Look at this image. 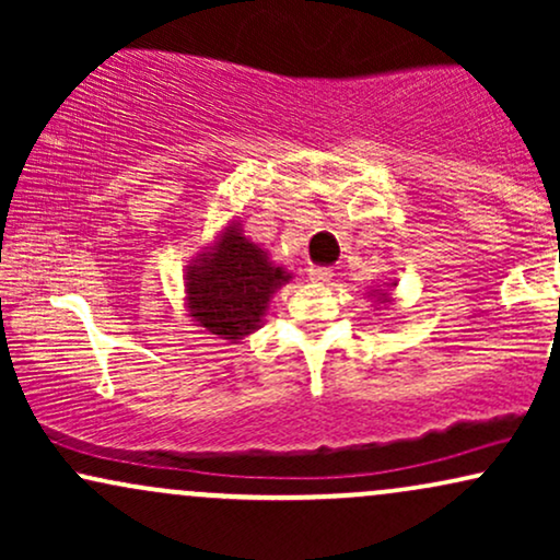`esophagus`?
Returning <instances> with one entry per match:
<instances>
[{"instance_id":"esophagus-1","label":"esophagus","mask_w":560,"mask_h":560,"mask_svg":"<svg viewBox=\"0 0 560 560\" xmlns=\"http://www.w3.org/2000/svg\"><path fill=\"white\" fill-rule=\"evenodd\" d=\"M331 271L329 268H311V271H307V279L313 281V284H329L331 281Z\"/></svg>"}]
</instances>
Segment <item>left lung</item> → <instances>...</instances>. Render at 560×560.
<instances>
[{
	"label": "left lung",
	"mask_w": 560,
	"mask_h": 560,
	"mask_svg": "<svg viewBox=\"0 0 560 560\" xmlns=\"http://www.w3.org/2000/svg\"><path fill=\"white\" fill-rule=\"evenodd\" d=\"M395 289H397V281H389V284L371 289V292H369V300L374 302L376 307H382V305L387 307V305H392V302H395V298H392V294H395Z\"/></svg>",
	"instance_id": "left-lung-1"
}]
</instances>
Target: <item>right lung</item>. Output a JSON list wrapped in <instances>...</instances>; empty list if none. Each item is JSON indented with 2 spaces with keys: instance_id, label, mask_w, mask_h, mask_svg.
Wrapping results in <instances>:
<instances>
[{
  "instance_id": "add662e5",
  "label": "right lung",
  "mask_w": 560,
  "mask_h": 560,
  "mask_svg": "<svg viewBox=\"0 0 560 560\" xmlns=\"http://www.w3.org/2000/svg\"><path fill=\"white\" fill-rule=\"evenodd\" d=\"M292 273L244 236L240 218L205 242L184 271V307L202 334L236 345L262 326L268 305Z\"/></svg>"
}]
</instances>
